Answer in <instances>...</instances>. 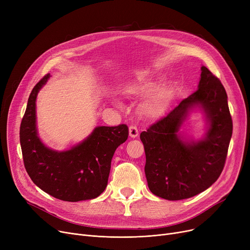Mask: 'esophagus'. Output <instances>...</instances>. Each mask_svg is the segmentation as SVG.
Listing matches in <instances>:
<instances>
[{
	"label": "esophagus",
	"mask_w": 250,
	"mask_h": 250,
	"mask_svg": "<svg viewBox=\"0 0 250 250\" xmlns=\"http://www.w3.org/2000/svg\"><path fill=\"white\" fill-rule=\"evenodd\" d=\"M128 133H129V137L132 139H135L139 136V130L136 125H130L128 127Z\"/></svg>",
	"instance_id": "1"
}]
</instances>
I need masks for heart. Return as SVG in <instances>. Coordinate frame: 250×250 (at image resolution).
<instances>
[{"mask_svg": "<svg viewBox=\"0 0 250 250\" xmlns=\"http://www.w3.org/2000/svg\"><path fill=\"white\" fill-rule=\"evenodd\" d=\"M155 86L156 81L152 78H138L126 88V91L132 95L142 96L148 93L141 104V111L148 117L162 114L171 100V89L168 85L163 84L153 89Z\"/></svg>", "mask_w": 250, "mask_h": 250, "instance_id": "1", "label": "heart"}]
</instances>
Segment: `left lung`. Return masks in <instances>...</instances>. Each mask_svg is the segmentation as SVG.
I'll return each instance as SVG.
<instances>
[{
  "mask_svg": "<svg viewBox=\"0 0 250 250\" xmlns=\"http://www.w3.org/2000/svg\"><path fill=\"white\" fill-rule=\"evenodd\" d=\"M201 71L198 90L140 135L149 189L168 201L188 199L208 188L219 178L227 157L233 129L227 93L205 65ZM196 111L206 125L199 139L183 130Z\"/></svg>",
  "mask_w": 250,
  "mask_h": 250,
  "instance_id": "left-lung-1",
  "label": "left lung"
}]
</instances>
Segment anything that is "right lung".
Listing matches in <instances>:
<instances>
[{
    "label": "right lung",
    "mask_w": 250,
    "mask_h": 250,
    "mask_svg": "<svg viewBox=\"0 0 250 250\" xmlns=\"http://www.w3.org/2000/svg\"><path fill=\"white\" fill-rule=\"evenodd\" d=\"M47 74L31 91L20 126L25 169L44 192L64 202H80L99 196L106 188L110 165L117 147L127 140L125 125L96 126L82 142L67 150L47 147L38 135L36 99L47 83Z\"/></svg>",
    "instance_id": "1"
}]
</instances>
